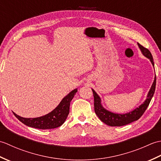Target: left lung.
I'll use <instances>...</instances> for the list:
<instances>
[{
	"mask_svg": "<svg viewBox=\"0 0 161 161\" xmlns=\"http://www.w3.org/2000/svg\"><path fill=\"white\" fill-rule=\"evenodd\" d=\"M138 45L142 54H144L146 57H147L148 59H150L152 65L154 66L153 57L152 55V53H150V51L144 46L141 45L139 43H138ZM156 83V77L155 76L154 81H153L152 88H150V91H149V93L147 95V100H145L144 103L140 106L138 108H136L134 111L129 112L128 114L122 115L114 114V113L109 112L106 110V109H104L102 107V105L100 104V97L98 96L97 94L95 93V91L93 89H92L94 97V110L95 114L98 116V118L100 119L101 121L105 123L106 125L111 126H121L128 125L129 123L133 122L136 120H138V119L142 115V114H144L147 108L148 107L150 102L152 100V98L155 92Z\"/></svg>",
	"mask_w": 161,
	"mask_h": 161,
	"instance_id": "obj_1",
	"label": "left lung"
}]
</instances>
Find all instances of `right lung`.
Returning <instances> with one entry per match:
<instances>
[{"mask_svg":"<svg viewBox=\"0 0 161 161\" xmlns=\"http://www.w3.org/2000/svg\"><path fill=\"white\" fill-rule=\"evenodd\" d=\"M77 89L72 91L67 96L65 97L59 104L50 112V114L36 118H25L16 115L14 113L16 118L19 121L30 127L40 129H50L59 127L66 120L69 114L70 104L73 100Z\"/></svg>","mask_w":161,"mask_h":161,"instance_id":"right-lung-1","label":"right lung"}]
</instances>
